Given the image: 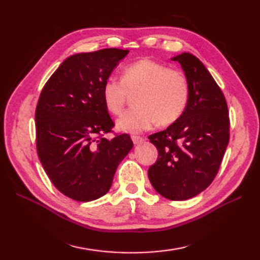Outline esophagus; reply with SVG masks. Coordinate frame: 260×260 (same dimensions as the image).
Masks as SVG:
<instances>
[{
	"label": "esophagus",
	"mask_w": 260,
	"mask_h": 260,
	"mask_svg": "<svg viewBox=\"0 0 260 260\" xmlns=\"http://www.w3.org/2000/svg\"><path fill=\"white\" fill-rule=\"evenodd\" d=\"M132 141H133L134 144H141V143H143V142L145 141V139H144V137L133 135V136H132Z\"/></svg>",
	"instance_id": "34e87169"
}]
</instances>
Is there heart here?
<instances>
[{"label":"heart","mask_w":260,"mask_h":260,"mask_svg":"<svg viewBox=\"0 0 260 260\" xmlns=\"http://www.w3.org/2000/svg\"><path fill=\"white\" fill-rule=\"evenodd\" d=\"M103 102L110 114L119 115L129 96L135 107L117 120L125 133H141L154 124L168 126L178 120L187 107L190 84L183 71L169 68L151 59H141L121 71L120 80L109 77L104 82Z\"/></svg>","instance_id":"1"}]
</instances>
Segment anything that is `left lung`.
I'll return each instance as SVG.
<instances>
[{"label": "left lung", "instance_id": "obj_1", "mask_svg": "<svg viewBox=\"0 0 260 260\" xmlns=\"http://www.w3.org/2000/svg\"><path fill=\"white\" fill-rule=\"evenodd\" d=\"M178 61L190 84L185 112L167 129L148 136L157 161L148 169L154 189L169 200L182 201L206 190L217 175L229 143V113L223 92L196 56Z\"/></svg>", "mask_w": 260, "mask_h": 260}]
</instances>
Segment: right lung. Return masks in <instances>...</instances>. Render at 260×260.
<instances>
[{
	"mask_svg": "<svg viewBox=\"0 0 260 260\" xmlns=\"http://www.w3.org/2000/svg\"><path fill=\"white\" fill-rule=\"evenodd\" d=\"M128 50L77 53L46 82L36 109L37 152L49 179L76 201L106 194L119 163L133 147L128 134L107 140L114 121L102 89Z\"/></svg>",
	"mask_w": 260,
	"mask_h": 260,
	"instance_id": "right-lung-1",
	"label": "right lung"
}]
</instances>
